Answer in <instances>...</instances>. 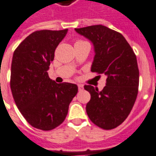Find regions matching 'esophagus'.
<instances>
[{
  "mask_svg": "<svg viewBox=\"0 0 156 156\" xmlns=\"http://www.w3.org/2000/svg\"><path fill=\"white\" fill-rule=\"evenodd\" d=\"M78 89H79L80 91H81V90H84V86L82 85H78Z\"/></svg>",
  "mask_w": 156,
  "mask_h": 156,
  "instance_id": "obj_1",
  "label": "esophagus"
}]
</instances>
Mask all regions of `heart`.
Listing matches in <instances>:
<instances>
[{"mask_svg":"<svg viewBox=\"0 0 156 156\" xmlns=\"http://www.w3.org/2000/svg\"><path fill=\"white\" fill-rule=\"evenodd\" d=\"M80 42H83V41H76V43H80Z\"/></svg>","mask_w":156,"mask_h":156,"instance_id":"1","label":"heart"}]
</instances>
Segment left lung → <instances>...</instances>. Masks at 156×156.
<instances>
[{
    "label": "left lung",
    "mask_w": 156,
    "mask_h": 156,
    "mask_svg": "<svg viewBox=\"0 0 156 156\" xmlns=\"http://www.w3.org/2000/svg\"><path fill=\"white\" fill-rule=\"evenodd\" d=\"M75 30L93 44L92 72L106 76L101 91L92 86H84L90 94L86 113L99 127L114 129L129 115L137 97L139 69L136 55L120 33L105 26L95 25Z\"/></svg>",
    "instance_id": "1"
}]
</instances>
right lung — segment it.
Masks as SVG:
<instances>
[{
	"mask_svg": "<svg viewBox=\"0 0 156 156\" xmlns=\"http://www.w3.org/2000/svg\"><path fill=\"white\" fill-rule=\"evenodd\" d=\"M68 29L31 33L12 57L11 89L16 106L30 126L51 130L66 119L69 105L78 91L76 84H57L47 70L55 51Z\"/></svg>",
	"mask_w": 156,
	"mask_h": 156,
	"instance_id": "obj_1",
	"label": "right lung"
}]
</instances>
